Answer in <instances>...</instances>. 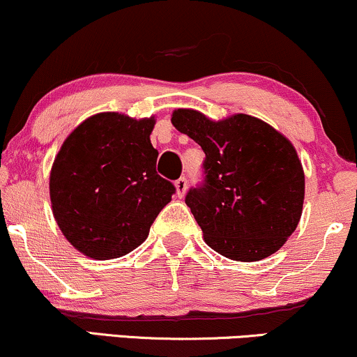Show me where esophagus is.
Instances as JSON below:
<instances>
[{
    "label": "esophagus",
    "mask_w": 357,
    "mask_h": 357,
    "mask_svg": "<svg viewBox=\"0 0 357 357\" xmlns=\"http://www.w3.org/2000/svg\"><path fill=\"white\" fill-rule=\"evenodd\" d=\"M175 195H177L178 198H182L185 195V192H187L188 188V183H187V178H178L175 180Z\"/></svg>",
    "instance_id": "34e87169"
}]
</instances>
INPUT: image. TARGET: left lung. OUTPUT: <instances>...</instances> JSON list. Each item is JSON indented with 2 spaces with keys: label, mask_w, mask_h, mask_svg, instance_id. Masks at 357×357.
<instances>
[{
  "label": "left lung",
  "mask_w": 357,
  "mask_h": 357,
  "mask_svg": "<svg viewBox=\"0 0 357 357\" xmlns=\"http://www.w3.org/2000/svg\"><path fill=\"white\" fill-rule=\"evenodd\" d=\"M172 124L205 152V183L185 203L205 243L241 262L266 259L284 246L303 210L305 174L284 134L249 114L213 121L178 108Z\"/></svg>",
  "instance_id": "left-lung-1"
}]
</instances>
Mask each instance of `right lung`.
<instances>
[{
	"instance_id": "right-lung-1",
	"label": "right lung",
	"mask_w": 357,
	"mask_h": 357,
	"mask_svg": "<svg viewBox=\"0 0 357 357\" xmlns=\"http://www.w3.org/2000/svg\"><path fill=\"white\" fill-rule=\"evenodd\" d=\"M155 119L98 113L68 134L50 169L54 218L77 251L96 261L144 243L175 187L155 172Z\"/></svg>"
}]
</instances>
